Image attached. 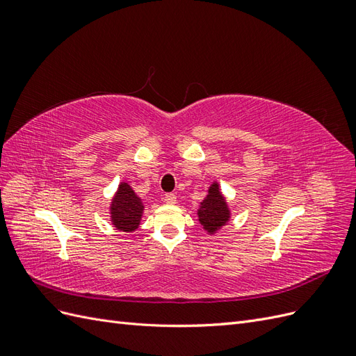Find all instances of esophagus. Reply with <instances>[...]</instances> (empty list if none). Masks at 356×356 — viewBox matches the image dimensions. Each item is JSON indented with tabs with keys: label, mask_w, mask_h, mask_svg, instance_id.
<instances>
[{
	"label": "esophagus",
	"mask_w": 356,
	"mask_h": 356,
	"mask_svg": "<svg viewBox=\"0 0 356 356\" xmlns=\"http://www.w3.org/2000/svg\"><path fill=\"white\" fill-rule=\"evenodd\" d=\"M165 202L169 204H174L177 202V196L174 193H168V195H165Z\"/></svg>",
	"instance_id": "esophagus-1"
}]
</instances>
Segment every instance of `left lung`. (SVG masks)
<instances>
[{"label":"left lung","instance_id":"1","mask_svg":"<svg viewBox=\"0 0 356 356\" xmlns=\"http://www.w3.org/2000/svg\"><path fill=\"white\" fill-rule=\"evenodd\" d=\"M229 203L222 196L220 184L217 181L212 182L208 188V195L200 202L197 209L199 222L209 234H215L221 227L230 221Z\"/></svg>","mask_w":356,"mask_h":356}]
</instances>
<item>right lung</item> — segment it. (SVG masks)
Listing matches in <instances>:
<instances>
[{
    "mask_svg": "<svg viewBox=\"0 0 356 356\" xmlns=\"http://www.w3.org/2000/svg\"><path fill=\"white\" fill-rule=\"evenodd\" d=\"M144 203L127 182H120L110 204V220L118 232H135L144 213Z\"/></svg>",
    "mask_w": 356,
    "mask_h": 356,
    "instance_id": "obj_1",
    "label": "right lung"
}]
</instances>
